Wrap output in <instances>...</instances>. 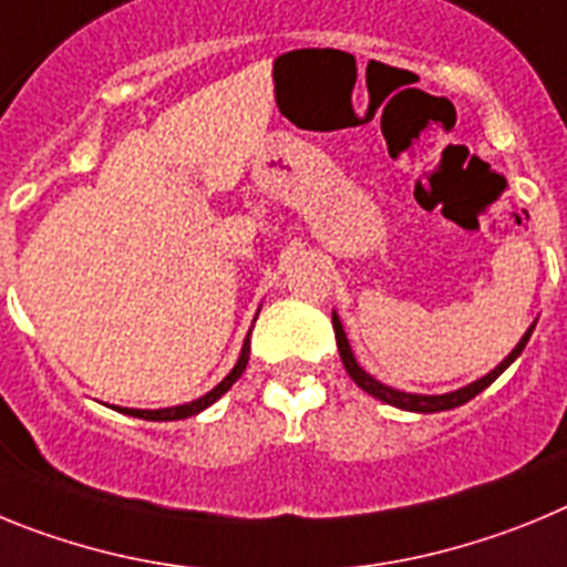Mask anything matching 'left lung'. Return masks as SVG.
I'll return each mask as SVG.
<instances>
[{"label": "left lung", "instance_id": "1", "mask_svg": "<svg viewBox=\"0 0 567 567\" xmlns=\"http://www.w3.org/2000/svg\"><path fill=\"white\" fill-rule=\"evenodd\" d=\"M332 327H334V340H338V352H340V360H343V365H346V372H349V378H352L354 383L363 389V392H369L372 398L383 400V403H389V405L405 409V412L432 414V412H449V409H457V405L468 403L471 398H477L483 389H488V385L494 383V380H497L499 374H503L505 369H508V365L519 358V354H523L525 343H528L530 332H534V327H537V323H534V327H528V332L523 334V340H519V343L511 349V354L497 365V369H491L485 378L474 380V383L463 385V389H457V392H449V394H409V392H398V389H392V385L380 383V380H374L372 374L365 372V369H360V363L354 360L352 346H349V340H346L343 323H340L338 312H332Z\"/></svg>", "mask_w": 567, "mask_h": 567}]
</instances>
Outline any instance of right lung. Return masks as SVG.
I'll list each match as a JSON object with an SVG mask.
<instances>
[{"mask_svg": "<svg viewBox=\"0 0 567 567\" xmlns=\"http://www.w3.org/2000/svg\"><path fill=\"white\" fill-rule=\"evenodd\" d=\"M247 363H249V334H247V340H244V346H240V358H238V363L233 365V372H229L227 378L221 380V383L215 385L213 392L204 394V398L193 400V403H184V405H169V409H118V405H115V412H124V414H130V417H142V420H184V417H193V414L204 412L207 405H213L215 400L221 398L224 392H229V385H233L235 380L244 374Z\"/></svg>", "mask_w": 567, "mask_h": 567, "instance_id": "right-lung-1", "label": "right lung"}]
</instances>
